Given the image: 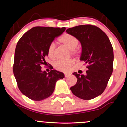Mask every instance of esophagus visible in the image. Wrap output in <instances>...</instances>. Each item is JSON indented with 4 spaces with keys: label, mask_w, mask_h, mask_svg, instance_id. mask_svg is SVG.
Segmentation results:
<instances>
[{
    "label": "esophagus",
    "mask_w": 127,
    "mask_h": 127,
    "mask_svg": "<svg viewBox=\"0 0 127 127\" xmlns=\"http://www.w3.org/2000/svg\"><path fill=\"white\" fill-rule=\"evenodd\" d=\"M69 76H70V74H69V73H65V77H69Z\"/></svg>",
    "instance_id": "obj_1"
}]
</instances>
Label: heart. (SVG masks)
Instances as JSON below:
<instances>
[{
    "mask_svg": "<svg viewBox=\"0 0 127 127\" xmlns=\"http://www.w3.org/2000/svg\"><path fill=\"white\" fill-rule=\"evenodd\" d=\"M59 41L68 48L69 49L72 50V53L73 54H76L77 53V50L76 49V47H77L79 41L74 36L68 33L64 34L59 38ZM55 51V46L54 43H52L48 47V56L51 59L54 58ZM74 64V61L73 60L68 61H59L54 64V67L57 70L61 71V72H66L71 70Z\"/></svg>",
    "mask_w": 127,
    "mask_h": 127,
    "instance_id": "b5f03b06",
    "label": "heart"
}]
</instances>
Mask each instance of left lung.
Listing matches in <instances>:
<instances>
[{"mask_svg":"<svg viewBox=\"0 0 127 127\" xmlns=\"http://www.w3.org/2000/svg\"><path fill=\"white\" fill-rule=\"evenodd\" d=\"M66 32L80 42V60L88 65L86 75L73 73L77 81L70 90L83 100L96 98L103 93L112 74L114 55L112 44L105 33L94 25L76 26L67 29Z\"/></svg>","mask_w":127,"mask_h":127,"instance_id":"8db88e82","label":"left lung"}]
</instances>
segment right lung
I'll return each mask as SVG.
<instances>
[{
  "label": "right lung",
  "mask_w": 127,
  "mask_h": 127,
  "mask_svg": "<svg viewBox=\"0 0 127 127\" xmlns=\"http://www.w3.org/2000/svg\"><path fill=\"white\" fill-rule=\"evenodd\" d=\"M65 27H36L27 31L19 40L15 50L13 72L19 89L28 98L40 101L54 91L58 80L65 77L63 73L41 70L46 65L49 45L65 32Z\"/></svg>",
  "instance_id": "obj_1"
}]
</instances>
